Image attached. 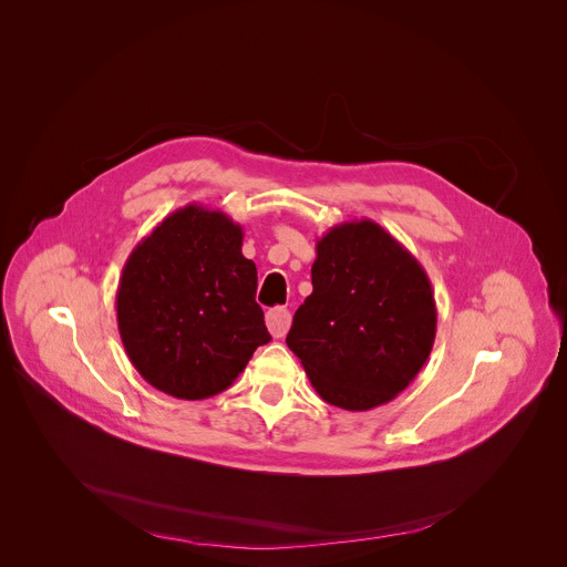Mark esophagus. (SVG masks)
Listing matches in <instances>:
<instances>
[{
	"label": "esophagus",
	"instance_id": "obj_1",
	"mask_svg": "<svg viewBox=\"0 0 567 567\" xmlns=\"http://www.w3.org/2000/svg\"><path fill=\"white\" fill-rule=\"evenodd\" d=\"M290 323H292V317L286 308H272L266 312V327L272 338H284L290 329Z\"/></svg>",
	"mask_w": 567,
	"mask_h": 567
}]
</instances>
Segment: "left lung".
Here are the masks:
<instances>
[{
  "label": "left lung",
  "instance_id": "obj_1",
  "mask_svg": "<svg viewBox=\"0 0 567 567\" xmlns=\"http://www.w3.org/2000/svg\"><path fill=\"white\" fill-rule=\"evenodd\" d=\"M312 295L286 344L327 404L371 410L416 378L436 336V303L416 257L378 223L331 227L317 243Z\"/></svg>",
  "mask_w": 567,
  "mask_h": 567
}]
</instances>
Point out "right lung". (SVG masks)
<instances>
[{"instance_id": "obj_1", "label": "right lung", "mask_w": 567, "mask_h": 567, "mask_svg": "<svg viewBox=\"0 0 567 567\" xmlns=\"http://www.w3.org/2000/svg\"><path fill=\"white\" fill-rule=\"evenodd\" d=\"M243 238L227 214L192 203L128 255L115 295L117 329L128 360L157 391L214 398L270 340Z\"/></svg>"}]
</instances>
